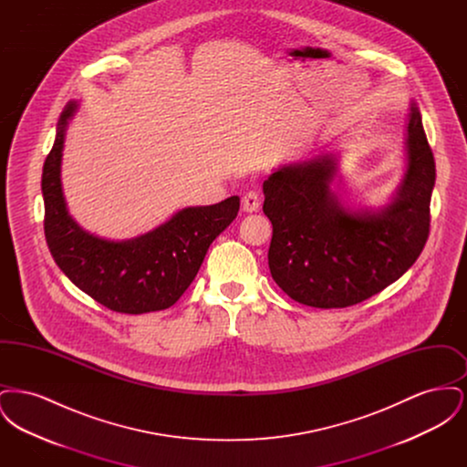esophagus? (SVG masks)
Wrapping results in <instances>:
<instances>
[{
    "mask_svg": "<svg viewBox=\"0 0 467 467\" xmlns=\"http://www.w3.org/2000/svg\"><path fill=\"white\" fill-rule=\"evenodd\" d=\"M242 206H244V212H246V213L257 212V210H259V206H261L259 192H255V191H248V192H244V200H242Z\"/></svg>",
    "mask_w": 467,
    "mask_h": 467,
    "instance_id": "1",
    "label": "esophagus"
}]
</instances>
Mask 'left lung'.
I'll return each instance as SVG.
<instances>
[{
  "instance_id": "1",
  "label": "left lung",
  "mask_w": 467,
  "mask_h": 467,
  "mask_svg": "<svg viewBox=\"0 0 467 467\" xmlns=\"http://www.w3.org/2000/svg\"><path fill=\"white\" fill-rule=\"evenodd\" d=\"M408 166L392 201L352 212L331 192L337 159L322 154L275 170L263 183L273 223L267 263L294 301L347 308L400 278L422 254L436 164L415 103L406 124Z\"/></svg>"
}]
</instances>
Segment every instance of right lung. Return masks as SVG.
<instances>
[{
	"mask_svg": "<svg viewBox=\"0 0 467 467\" xmlns=\"http://www.w3.org/2000/svg\"><path fill=\"white\" fill-rule=\"evenodd\" d=\"M77 107L69 101L61 113L54 147L45 159L48 250L67 278L109 310L130 315L166 310L192 284L212 242L236 219L240 198L183 208L154 231L124 242L90 234L69 217L61 187L65 133Z\"/></svg>",
	"mask_w": 467,
	"mask_h": 467,
	"instance_id": "add662e5",
	"label": "right lung"
}]
</instances>
